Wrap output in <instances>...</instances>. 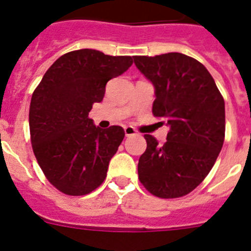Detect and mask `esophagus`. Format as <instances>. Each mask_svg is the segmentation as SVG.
Masks as SVG:
<instances>
[{"label": "esophagus", "mask_w": 251, "mask_h": 251, "mask_svg": "<svg viewBox=\"0 0 251 251\" xmlns=\"http://www.w3.org/2000/svg\"><path fill=\"white\" fill-rule=\"evenodd\" d=\"M124 133H126V137H129V136H134L136 134V129L133 127H130V126H126L124 127Z\"/></svg>", "instance_id": "obj_1"}]
</instances>
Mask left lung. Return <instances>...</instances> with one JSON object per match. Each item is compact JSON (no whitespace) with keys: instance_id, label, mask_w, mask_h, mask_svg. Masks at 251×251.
I'll list each match as a JSON object with an SVG mask.
<instances>
[{"instance_id":"obj_1","label":"left lung","mask_w":251,"mask_h":251,"mask_svg":"<svg viewBox=\"0 0 251 251\" xmlns=\"http://www.w3.org/2000/svg\"><path fill=\"white\" fill-rule=\"evenodd\" d=\"M133 59L154 86L153 114L170 127L163 146L145 134L139 181L161 199L185 196L205 179L223 148L225 101L211 74L194 57L168 52Z\"/></svg>"}]
</instances>
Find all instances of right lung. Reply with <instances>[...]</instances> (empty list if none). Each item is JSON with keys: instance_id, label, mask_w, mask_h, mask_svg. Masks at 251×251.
Wrapping results in <instances>:
<instances>
[{"instance_id": "obj_1", "label": "right lung", "mask_w": 251, "mask_h": 251, "mask_svg": "<svg viewBox=\"0 0 251 251\" xmlns=\"http://www.w3.org/2000/svg\"><path fill=\"white\" fill-rule=\"evenodd\" d=\"M130 56H109L81 49L64 54L35 89L28 123L32 150L49 182L72 196L103 183L124 129L97 127L88 115L104 98L106 83L127 72Z\"/></svg>"}]
</instances>
